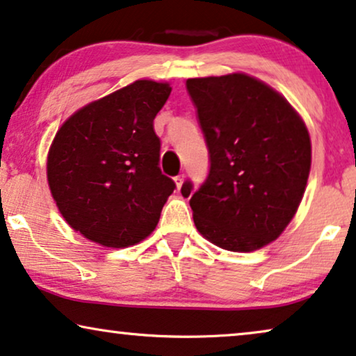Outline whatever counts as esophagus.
Listing matches in <instances>:
<instances>
[{
  "mask_svg": "<svg viewBox=\"0 0 356 356\" xmlns=\"http://www.w3.org/2000/svg\"><path fill=\"white\" fill-rule=\"evenodd\" d=\"M174 182H175V187H177V191H181L182 186H184V174L177 175V177H174Z\"/></svg>",
  "mask_w": 356,
  "mask_h": 356,
  "instance_id": "1",
  "label": "esophagus"
}]
</instances>
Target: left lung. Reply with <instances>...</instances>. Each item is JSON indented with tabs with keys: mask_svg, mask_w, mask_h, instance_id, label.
I'll list each match as a JSON object with an SVG mask.
<instances>
[{
	"mask_svg": "<svg viewBox=\"0 0 356 356\" xmlns=\"http://www.w3.org/2000/svg\"><path fill=\"white\" fill-rule=\"evenodd\" d=\"M210 154L205 182L191 197L203 238L250 252L282 234L300 207L311 169L305 122L285 97L244 73L186 83Z\"/></svg>",
	"mask_w": 356,
	"mask_h": 356,
	"instance_id": "obj_1",
	"label": "left lung"
}]
</instances>
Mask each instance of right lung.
Wrapping results in <instances>:
<instances>
[{
    "label": "right lung",
    "mask_w": 356,
    "mask_h": 356,
    "mask_svg": "<svg viewBox=\"0 0 356 356\" xmlns=\"http://www.w3.org/2000/svg\"><path fill=\"white\" fill-rule=\"evenodd\" d=\"M168 83L140 79L94 101L56 131L47 158L51 197L66 222L106 248H129L149 236L174 192L159 169L153 120Z\"/></svg>",
    "instance_id": "obj_1"
}]
</instances>
